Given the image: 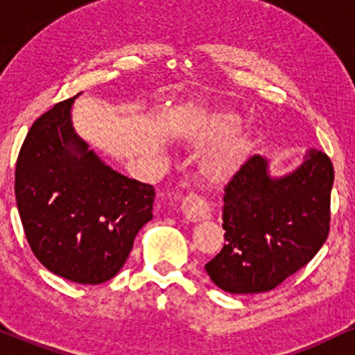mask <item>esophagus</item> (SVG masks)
Returning a JSON list of instances; mask_svg holds the SVG:
<instances>
[{
  "label": "esophagus",
  "mask_w": 355,
  "mask_h": 355,
  "mask_svg": "<svg viewBox=\"0 0 355 355\" xmlns=\"http://www.w3.org/2000/svg\"><path fill=\"white\" fill-rule=\"evenodd\" d=\"M181 209L189 221L208 220L211 216L209 205L205 201V198L198 196L196 193H189L182 198Z\"/></svg>",
  "instance_id": "34e87169"
}]
</instances>
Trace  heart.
<instances>
[{
  "mask_svg": "<svg viewBox=\"0 0 355 355\" xmlns=\"http://www.w3.org/2000/svg\"><path fill=\"white\" fill-rule=\"evenodd\" d=\"M233 115L230 114H216L206 121L205 124L199 125L193 132L194 142L208 141V139L216 137L233 125ZM246 137L243 132H233L225 141H221L214 149H211L205 157H202L201 167L202 173L209 178H223L236 166L243 149H245Z\"/></svg>",
  "mask_w": 355,
  "mask_h": 355,
  "instance_id": "heart-1",
  "label": "heart"
}]
</instances>
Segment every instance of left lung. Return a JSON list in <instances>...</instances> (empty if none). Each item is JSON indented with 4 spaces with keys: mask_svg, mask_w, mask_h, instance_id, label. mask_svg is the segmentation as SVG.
Segmentation results:
<instances>
[{
    "mask_svg": "<svg viewBox=\"0 0 355 355\" xmlns=\"http://www.w3.org/2000/svg\"><path fill=\"white\" fill-rule=\"evenodd\" d=\"M334 166L309 149L293 173L272 178L268 161L252 156L238 167L223 196L221 252L205 265L230 293L273 290L315 257L329 236Z\"/></svg>",
    "mask_w": 355,
    "mask_h": 355,
    "instance_id": "obj_1",
    "label": "left lung"
}]
</instances>
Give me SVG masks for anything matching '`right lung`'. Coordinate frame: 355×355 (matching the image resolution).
I'll return each mask as SVG.
<instances>
[{
  "mask_svg": "<svg viewBox=\"0 0 355 355\" xmlns=\"http://www.w3.org/2000/svg\"><path fill=\"white\" fill-rule=\"evenodd\" d=\"M75 97L55 103L28 130L15 194L28 245L51 273L98 285L119 273L134 238L153 220L156 191L102 161L71 125Z\"/></svg>",
  "mask_w": 355,
  "mask_h": 355,
  "instance_id": "right-lung-1",
  "label": "right lung"
}]
</instances>
